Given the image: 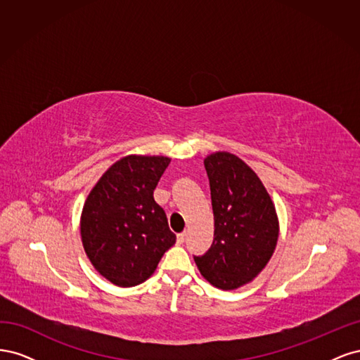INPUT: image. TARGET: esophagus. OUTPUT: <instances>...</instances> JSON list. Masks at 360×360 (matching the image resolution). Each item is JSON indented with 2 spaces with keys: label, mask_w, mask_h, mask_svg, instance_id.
I'll return each instance as SVG.
<instances>
[{
  "label": "esophagus",
  "mask_w": 360,
  "mask_h": 360,
  "mask_svg": "<svg viewBox=\"0 0 360 360\" xmlns=\"http://www.w3.org/2000/svg\"><path fill=\"white\" fill-rule=\"evenodd\" d=\"M184 240H186V233H181V234L177 236V243L179 245H181Z\"/></svg>",
  "instance_id": "esophagus-1"
}]
</instances>
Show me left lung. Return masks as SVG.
<instances>
[{"label":"left lung","instance_id":"1","mask_svg":"<svg viewBox=\"0 0 360 360\" xmlns=\"http://www.w3.org/2000/svg\"><path fill=\"white\" fill-rule=\"evenodd\" d=\"M210 181L214 237L210 249L193 257L204 279L236 290L257 278L274 255L279 221L263 181L246 162L228 151L204 159Z\"/></svg>","mask_w":360,"mask_h":360}]
</instances>
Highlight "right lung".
I'll use <instances>...</instances> for the list:
<instances>
[{"label":"right lung","instance_id":"right-lung-1","mask_svg":"<svg viewBox=\"0 0 360 360\" xmlns=\"http://www.w3.org/2000/svg\"><path fill=\"white\" fill-rule=\"evenodd\" d=\"M169 162L167 156H124L105 171L84 202V250L93 267L117 287L147 281L176 243L167 214L153 198Z\"/></svg>","mask_w":360,"mask_h":360}]
</instances>
